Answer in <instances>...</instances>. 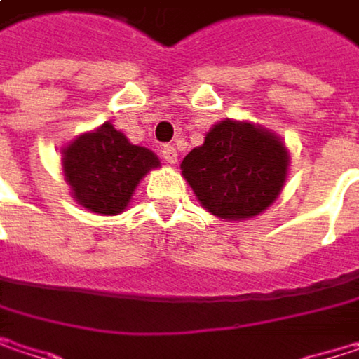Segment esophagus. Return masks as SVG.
Here are the masks:
<instances>
[{
	"label": "esophagus",
	"mask_w": 359,
	"mask_h": 359,
	"mask_svg": "<svg viewBox=\"0 0 359 359\" xmlns=\"http://www.w3.org/2000/svg\"><path fill=\"white\" fill-rule=\"evenodd\" d=\"M162 158H164L166 164L175 166L177 160H179V154H177V149H175L172 145H164V147H162Z\"/></svg>",
	"instance_id": "obj_1"
}]
</instances>
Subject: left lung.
Listing matches in <instances>:
<instances>
[{
	"instance_id": "obj_1",
	"label": "left lung",
	"mask_w": 359,
	"mask_h": 359,
	"mask_svg": "<svg viewBox=\"0 0 359 359\" xmlns=\"http://www.w3.org/2000/svg\"><path fill=\"white\" fill-rule=\"evenodd\" d=\"M289 154L278 137L248 122L222 120L180 164L201 205L218 218L264 212L287 179Z\"/></svg>"
}]
</instances>
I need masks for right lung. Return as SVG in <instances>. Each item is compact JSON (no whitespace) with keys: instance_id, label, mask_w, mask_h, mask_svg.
Here are the masks:
<instances>
[{"instance_id":"obj_1","label":"right lung","mask_w":359,"mask_h":359,"mask_svg":"<svg viewBox=\"0 0 359 359\" xmlns=\"http://www.w3.org/2000/svg\"><path fill=\"white\" fill-rule=\"evenodd\" d=\"M64 177L76 201L95 214H120L151 168L160 166L154 151L128 143L111 124L81 135L62 156Z\"/></svg>"}]
</instances>
